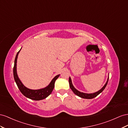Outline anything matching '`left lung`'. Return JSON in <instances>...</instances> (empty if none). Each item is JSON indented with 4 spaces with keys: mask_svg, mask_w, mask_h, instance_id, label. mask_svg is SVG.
Segmentation results:
<instances>
[{
    "mask_svg": "<svg viewBox=\"0 0 128 128\" xmlns=\"http://www.w3.org/2000/svg\"><path fill=\"white\" fill-rule=\"evenodd\" d=\"M108 79H109V76L108 77L107 82H106L104 85L102 87V88L99 90H98V91H97V92H95V93H85L81 92H80V91L78 90L74 86V85H73L72 82V80H71L70 76L69 77L68 82H69V85H70V87L71 89L73 91V92H74V93L77 96H78L80 98H87V99H91V98H93L95 97H96V96H98V94L101 93L104 90V89L105 88V87H106V86L107 85V83H108Z\"/></svg>",
    "mask_w": 128,
    "mask_h": 128,
    "instance_id": "8db88e82",
    "label": "left lung"
}]
</instances>
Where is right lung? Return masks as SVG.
Returning a JSON list of instances; mask_svg holds the SVG:
<instances>
[{
	"instance_id": "obj_1",
	"label": "right lung",
	"mask_w": 128,
	"mask_h": 128,
	"mask_svg": "<svg viewBox=\"0 0 128 128\" xmlns=\"http://www.w3.org/2000/svg\"><path fill=\"white\" fill-rule=\"evenodd\" d=\"M21 49L16 54L15 58V60H14V65L13 68L14 78V80H15V82L18 88H19L20 92L24 96L30 98V99L36 101L44 99V98H46V97H48L49 95L52 93L54 86V82H55L56 79L59 77L60 74H58L54 76V77L52 79V81H51L49 84L46 87H44V88L38 90H31L27 88V87H26L21 82L20 79H19V76H18L16 71V63L18 56Z\"/></svg>"
}]
</instances>
